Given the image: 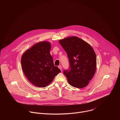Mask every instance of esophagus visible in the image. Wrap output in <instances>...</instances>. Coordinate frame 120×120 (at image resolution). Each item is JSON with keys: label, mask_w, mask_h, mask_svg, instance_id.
Returning <instances> with one entry per match:
<instances>
[{"label": "esophagus", "mask_w": 120, "mask_h": 120, "mask_svg": "<svg viewBox=\"0 0 120 120\" xmlns=\"http://www.w3.org/2000/svg\"><path fill=\"white\" fill-rule=\"evenodd\" d=\"M58 68L61 70V71H62V66L61 65H59Z\"/></svg>", "instance_id": "1"}]
</instances>
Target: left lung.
Listing matches in <instances>:
<instances>
[{"instance_id": "obj_1", "label": "left lung", "mask_w": 120, "mask_h": 120, "mask_svg": "<svg viewBox=\"0 0 120 120\" xmlns=\"http://www.w3.org/2000/svg\"><path fill=\"white\" fill-rule=\"evenodd\" d=\"M66 52L70 63L69 69L63 73L71 86L82 88L86 86L96 71V56L92 47L76 37L59 40Z\"/></svg>"}]
</instances>
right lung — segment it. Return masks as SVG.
<instances>
[{"label":"right lung","mask_w":120,"mask_h":120,"mask_svg":"<svg viewBox=\"0 0 120 120\" xmlns=\"http://www.w3.org/2000/svg\"><path fill=\"white\" fill-rule=\"evenodd\" d=\"M50 50L49 42H40L26 50L21 57L22 68L25 76L38 87L47 86L61 72L54 64Z\"/></svg>","instance_id":"add662e5"}]
</instances>
